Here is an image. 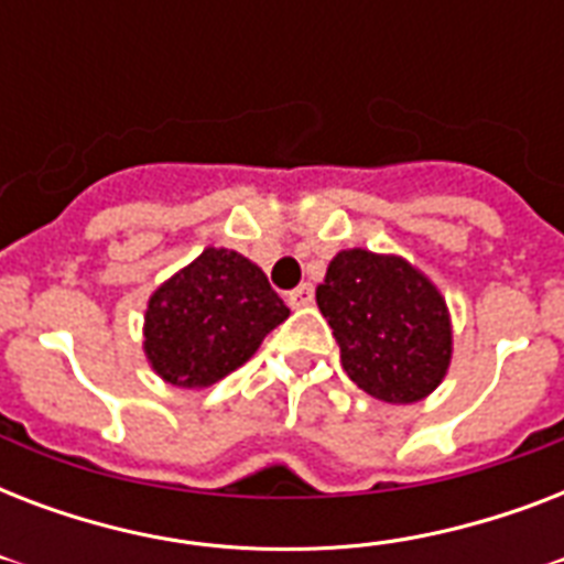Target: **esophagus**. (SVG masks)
<instances>
[{
  "label": "esophagus",
  "mask_w": 564,
  "mask_h": 564,
  "mask_svg": "<svg viewBox=\"0 0 564 564\" xmlns=\"http://www.w3.org/2000/svg\"><path fill=\"white\" fill-rule=\"evenodd\" d=\"M286 304L290 307H310L313 304V286L310 283H301V286H295L292 292H286Z\"/></svg>",
  "instance_id": "1"
}]
</instances>
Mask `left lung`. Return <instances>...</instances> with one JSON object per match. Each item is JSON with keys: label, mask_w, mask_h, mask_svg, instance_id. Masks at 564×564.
<instances>
[{"label": "left lung", "mask_w": 564, "mask_h": 564, "mask_svg": "<svg viewBox=\"0 0 564 564\" xmlns=\"http://www.w3.org/2000/svg\"><path fill=\"white\" fill-rule=\"evenodd\" d=\"M316 301L334 327L343 369L371 398L415 403L445 380L454 351L447 304L403 257L339 251Z\"/></svg>", "instance_id": "obj_1"}]
</instances>
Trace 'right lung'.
<instances>
[{
	"label": "right lung",
	"mask_w": 564,
	"mask_h": 564,
	"mask_svg": "<svg viewBox=\"0 0 564 564\" xmlns=\"http://www.w3.org/2000/svg\"><path fill=\"white\" fill-rule=\"evenodd\" d=\"M290 307L260 265L228 248H204L149 299L143 351L172 386L204 389L251 360Z\"/></svg>",
	"instance_id": "1"
}]
</instances>
